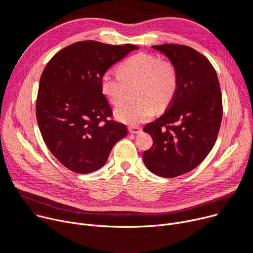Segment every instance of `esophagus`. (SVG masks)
<instances>
[{
	"instance_id": "esophagus-1",
	"label": "esophagus",
	"mask_w": 253,
	"mask_h": 253,
	"mask_svg": "<svg viewBox=\"0 0 253 253\" xmlns=\"http://www.w3.org/2000/svg\"><path fill=\"white\" fill-rule=\"evenodd\" d=\"M128 130H129V132L131 133V134H138V133H140L141 132V128L140 127H138V126H130L129 128H128Z\"/></svg>"
}]
</instances>
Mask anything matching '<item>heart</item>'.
<instances>
[{"label":"heart","instance_id":"obj_1","mask_svg":"<svg viewBox=\"0 0 253 253\" xmlns=\"http://www.w3.org/2000/svg\"><path fill=\"white\" fill-rule=\"evenodd\" d=\"M117 75L105 73L100 81L101 92L113 106H120L129 89L135 88L137 100L128 102L115 111V117L134 126L146 122L156 107L164 109L171 104L178 89V73L167 60L152 54L138 53L126 59L117 69Z\"/></svg>","mask_w":253,"mask_h":253}]
</instances>
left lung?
I'll return each mask as SVG.
<instances>
[{"label": "left lung", "mask_w": 253, "mask_h": 253, "mask_svg": "<svg viewBox=\"0 0 253 253\" xmlns=\"http://www.w3.org/2000/svg\"><path fill=\"white\" fill-rule=\"evenodd\" d=\"M152 48L175 66L178 89L166 112L143 129L153 139L143 161L152 173L174 178L196 168L214 146L222 120L221 90L213 66L196 50L174 44Z\"/></svg>", "instance_id": "left-lung-1"}]
</instances>
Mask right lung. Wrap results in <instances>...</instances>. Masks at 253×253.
<instances>
[{
  "mask_svg": "<svg viewBox=\"0 0 253 253\" xmlns=\"http://www.w3.org/2000/svg\"><path fill=\"white\" fill-rule=\"evenodd\" d=\"M137 49L82 41L62 49L45 67L36 116L47 147L69 170L86 174L100 169L126 137L124 124L108 119L112 110L100 81L112 65Z\"/></svg>",
  "mask_w": 253,
  "mask_h": 253,
  "instance_id": "right-lung-1",
  "label": "right lung"
}]
</instances>
